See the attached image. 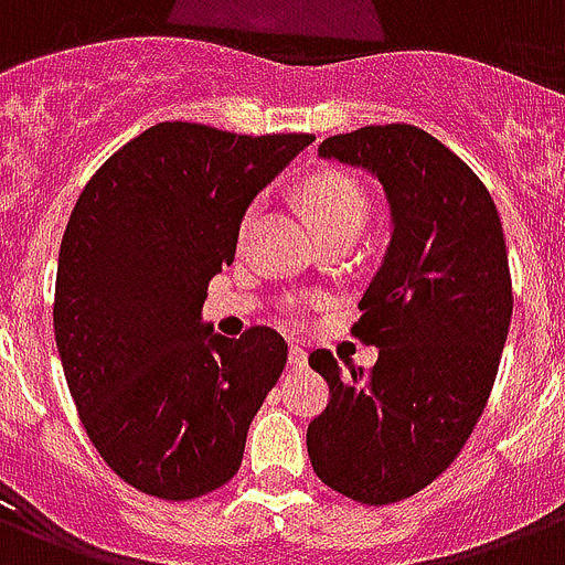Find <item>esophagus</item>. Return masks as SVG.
<instances>
[{
    "mask_svg": "<svg viewBox=\"0 0 565 565\" xmlns=\"http://www.w3.org/2000/svg\"><path fill=\"white\" fill-rule=\"evenodd\" d=\"M288 364L295 370H303L306 364H309V355H306L303 347H291V350H288Z\"/></svg>",
    "mask_w": 565,
    "mask_h": 565,
    "instance_id": "1",
    "label": "esophagus"
}]
</instances>
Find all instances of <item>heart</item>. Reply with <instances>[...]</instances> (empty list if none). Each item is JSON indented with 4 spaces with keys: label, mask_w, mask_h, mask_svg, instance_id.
Instances as JSON below:
<instances>
[{
    "label": "heart",
    "mask_w": 565,
    "mask_h": 565,
    "mask_svg": "<svg viewBox=\"0 0 565 565\" xmlns=\"http://www.w3.org/2000/svg\"><path fill=\"white\" fill-rule=\"evenodd\" d=\"M300 204L309 212V218L315 221L318 233L338 227V224L361 227V221L367 215V198H364L359 183L350 174H341V171L311 174L300 186Z\"/></svg>",
    "instance_id": "heart-1"
}]
</instances>
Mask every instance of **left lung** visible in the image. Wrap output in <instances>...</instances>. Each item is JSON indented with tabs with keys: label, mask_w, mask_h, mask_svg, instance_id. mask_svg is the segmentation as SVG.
Masks as SVG:
<instances>
[{
	"label": "left lung",
	"mask_w": 565,
	"mask_h": 565,
	"mask_svg": "<svg viewBox=\"0 0 565 565\" xmlns=\"http://www.w3.org/2000/svg\"><path fill=\"white\" fill-rule=\"evenodd\" d=\"M318 154L370 171L394 230L353 323L376 364L344 373L329 350L309 355L329 405L306 449L347 499L403 502L458 458L493 391L513 311L502 221L476 171L414 125L338 134Z\"/></svg>",
	"instance_id": "1"
}]
</instances>
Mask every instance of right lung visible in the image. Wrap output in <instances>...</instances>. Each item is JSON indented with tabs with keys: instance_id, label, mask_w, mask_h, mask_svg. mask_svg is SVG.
<instances>
[{
	"instance_id": "obj_1",
	"label": "right lung",
	"mask_w": 565,
	"mask_h": 565,
	"mask_svg": "<svg viewBox=\"0 0 565 565\" xmlns=\"http://www.w3.org/2000/svg\"><path fill=\"white\" fill-rule=\"evenodd\" d=\"M311 139L160 121L104 162L72 210L54 341L89 440L142 493L189 502L242 467L288 347L268 327L215 335L201 309L250 201Z\"/></svg>"
}]
</instances>
